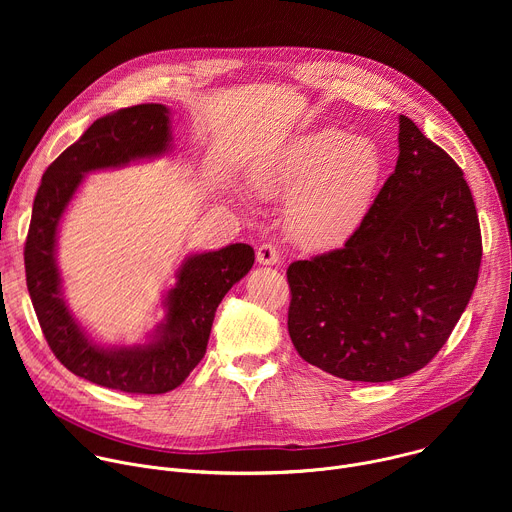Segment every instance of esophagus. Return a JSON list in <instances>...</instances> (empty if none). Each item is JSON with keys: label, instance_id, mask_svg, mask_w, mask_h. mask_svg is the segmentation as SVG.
<instances>
[{"label": "esophagus", "instance_id": "esophagus-1", "mask_svg": "<svg viewBox=\"0 0 512 512\" xmlns=\"http://www.w3.org/2000/svg\"><path fill=\"white\" fill-rule=\"evenodd\" d=\"M279 259H281V253H279V249H277L275 245H271V243L259 245V249H257V261H259L261 265H275V263H279Z\"/></svg>", "mask_w": 512, "mask_h": 512}]
</instances>
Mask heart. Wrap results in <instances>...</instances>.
Instances as JSON below:
<instances>
[{
	"instance_id": "b5f03b06",
	"label": "heart",
	"mask_w": 512,
	"mask_h": 512,
	"mask_svg": "<svg viewBox=\"0 0 512 512\" xmlns=\"http://www.w3.org/2000/svg\"><path fill=\"white\" fill-rule=\"evenodd\" d=\"M383 178V158L369 139L340 129L302 135L255 178L259 194L285 198V225L300 247L330 251L364 223Z\"/></svg>"
}]
</instances>
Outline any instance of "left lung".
<instances>
[{
  "label": "left lung",
  "instance_id": "1",
  "mask_svg": "<svg viewBox=\"0 0 512 512\" xmlns=\"http://www.w3.org/2000/svg\"><path fill=\"white\" fill-rule=\"evenodd\" d=\"M482 235L462 168L405 115L399 158L344 247L287 267L298 354L346 381L407 377L442 350L478 281Z\"/></svg>",
  "mask_w": 512,
  "mask_h": 512
}]
</instances>
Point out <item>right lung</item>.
<instances>
[{"label": "right lung", "mask_w": 512, "mask_h": 512, "mask_svg": "<svg viewBox=\"0 0 512 512\" xmlns=\"http://www.w3.org/2000/svg\"><path fill=\"white\" fill-rule=\"evenodd\" d=\"M168 115V107L145 103L97 119L44 172L24 245L32 306L54 356L77 377L133 395H162L184 383L206 352L218 304L255 261L253 247L245 243L188 257L176 287L168 291L166 322L145 346L99 348L66 310L54 263L56 229L66 204L83 174L164 154Z\"/></svg>", "instance_id": "right-lung-1"}]
</instances>
